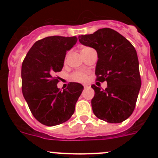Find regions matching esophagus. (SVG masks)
Instances as JSON below:
<instances>
[{"instance_id":"34e87169","label":"esophagus","mask_w":158,"mask_h":158,"mask_svg":"<svg viewBox=\"0 0 158 158\" xmlns=\"http://www.w3.org/2000/svg\"><path fill=\"white\" fill-rule=\"evenodd\" d=\"M83 86L85 89H89V88H91V85H89V84H85V85H83Z\"/></svg>"}]
</instances>
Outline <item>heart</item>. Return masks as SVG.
<instances>
[{"label":"heart","instance_id":"obj_1","mask_svg":"<svg viewBox=\"0 0 158 158\" xmlns=\"http://www.w3.org/2000/svg\"><path fill=\"white\" fill-rule=\"evenodd\" d=\"M88 48V47H84L82 48L81 51L85 50V49ZM70 78L73 81L77 82H84L87 80V74L85 73L82 72V71H75L71 74Z\"/></svg>","mask_w":158,"mask_h":158}]
</instances>
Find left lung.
Instances as JSON below:
<instances>
[{"mask_svg":"<svg viewBox=\"0 0 158 158\" xmlns=\"http://www.w3.org/2000/svg\"><path fill=\"white\" fill-rule=\"evenodd\" d=\"M78 39L81 44L96 51V81L107 84L105 89L91 86L95 91L92 100L94 115L111 123L123 122L135 110L142 85L135 47L111 28L99 29L93 34L79 35Z\"/></svg>","mask_w":158,"mask_h":158,"instance_id":"8db88e82","label":"left lung"}]
</instances>
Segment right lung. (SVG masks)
I'll return each mask as SVG.
<instances>
[{
    "label": "right lung",
    "mask_w": 158,
    "mask_h": 158,
    "mask_svg": "<svg viewBox=\"0 0 158 158\" xmlns=\"http://www.w3.org/2000/svg\"><path fill=\"white\" fill-rule=\"evenodd\" d=\"M77 38L49 36L38 40L29 50L21 68L22 93L32 115L40 123L52 127L63 123L74 112L83 91L82 85L70 82L63 91L57 87L66 51Z\"/></svg>",
    "instance_id": "1"
}]
</instances>
